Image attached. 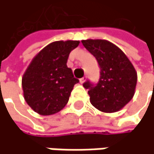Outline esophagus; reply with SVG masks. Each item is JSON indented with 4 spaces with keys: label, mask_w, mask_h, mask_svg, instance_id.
Returning <instances> with one entry per match:
<instances>
[{
    "label": "esophagus",
    "mask_w": 154,
    "mask_h": 154,
    "mask_svg": "<svg viewBox=\"0 0 154 154\" xmlns=\"http://www.w3.org/2000/svg\"><path fill=\"white\" fill-rule=\"evenodd\" d=\"M86 79H87V78H86V76H84V78H82V79H79V82H80L81 84H83V83H85Z\"/></svg>",
    "instance_id": "esophagus-1"
}]
</instances>
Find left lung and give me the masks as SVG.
I'll use <instances>...</instances> for the list:
<instances>
[{
    "instance_id": "8db88e82",
    "label": "left lung",
    "mask_w": 154,
    "mask_h": 154,
    "mask_svg": "<svg viewBox=\"0 0 154 154\" xmlns=\"http://www.w3.org/2000/svg\"><path fill=\"white\" fill-rule=\"evenodd\" d=\"M83 46L97 58L100 79L96 87L88 81L90 103L99 111L115 113L125 107L134 97L137 72L127 56L117 46L106 39H85Z\"/></svg>"
}]
</instances>
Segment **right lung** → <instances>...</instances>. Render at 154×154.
<instances>
[{"label": "right lung", "mask_w": 154, "mask_h": 154, "mask_svg": "<svg viewBox=\"0 0 154 154\" xmlns=\"http://www.w3.org/2000/svg\"><path fill=\"white\" fill-rule=\"evenodd\" d=\"M79 40H58L42 48L25 70L21 86L23 97L30 108L40 116H51L67 104L74 86V78L66 61Z\"/></svg>", "instance_id": "right-lung-1"}]
</instances>
